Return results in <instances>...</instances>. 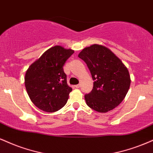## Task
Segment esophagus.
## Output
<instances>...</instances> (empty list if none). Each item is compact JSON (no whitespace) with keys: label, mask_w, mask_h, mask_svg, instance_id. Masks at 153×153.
Returning <instances> with one entry per match:
<instances>
[{"label":"esophagus","mask_w":153,"mask_h":153,"mask_svg":"<svg viewBox=\"0 0 153 153\" xmlns=\"http://www.w3.org/2000/svg\"><path fill=\"white\" fill-rule=\"evenodd\" d=\"M75 87L76 88H79L80 87V84H78V85H75Z\"/></svg>","instance_id":"1"}]
</instances>
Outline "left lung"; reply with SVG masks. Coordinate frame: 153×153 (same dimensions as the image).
Here are the masks:
<instances>
[{
    "label": "left lung",
    "instance_id": "obj_1",
    "mask_svg": "<svg viewBox=\"0 0 153 153\" xmlns=\"http://www.w3.org/2000/svg\"><path fill=\"white\" fill-rule=\"evenodd\" d=\"M78 57L87 64L94 80L92 91L85 95L88 106L99 113H107L119 105L131 81L129 71L120 59L98 44L85 48Z\"/></svg>",
    "mask_w": 153,
    "mask_h": 153
}]
</instances>
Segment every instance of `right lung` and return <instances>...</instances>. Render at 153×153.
I'll use <instances>...</instances> for the list:
<instances>
[{
    "label": "right lung",
    "instance_id": "right-lung-1",
    "mask_svg": "<svg viewBox=\"0 0 153 153\" xmlns=\"http://www.w3.org/2000/svg\"><path fill=\"white\" fill-rule=\"evenodd\" d=\"M73 53L72 49L55 45L29 66L25 86L30 100L40 110L53 113L67 102L72 88L62 67Z\"/></svg>",
    "mask_w": 153,
    "mask_h": 153
}]
</instances>
